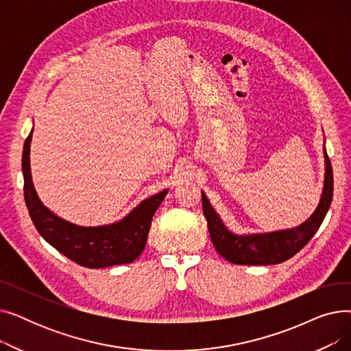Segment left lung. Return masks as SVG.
<instances>
[{
  "instance_id": "obj_1",
  "label": "left lung",
  "mask_w": 351,
  "mask_h": 351,
  "mask_svg": "<svg viewBox=\"0 0 351 351\" xmlns=\"http://www.w3.org/2000/svg\"><path fill=\"white\" fill-rule=\"evenodd\" d=\"M323 152L326 173L320 202L313 215L298 228L269 233L236 234L225 226L206 195L202 192V206H204V215L208 220L209 234L216 252L230 263L250 266L283 263L300 252L319 230L333 199V169H331L326 147Z\"/></svg>"
}]
</instances>
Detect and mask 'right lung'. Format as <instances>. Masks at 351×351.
<instances>
[{"instance_id":"right-lung-1","label":"right lung","mask_w":351,"mask_h":351,"mask_svg":"<svg viewBox=\"0 0 351 351\" xmlns=\"http://www.w3.org/2000/svg\"><path fill=\"white\" fill-rule=\"evenodd\" d=\"M32 131L25 139L23 151L24 197L32 222L45 241L84 267L101 269L132 263L145 249L152 217L168 189L146 197L119 222L104 226H78L52 213L43 205L35 192L29 147Z\"/></svg>"}]
</instances>
